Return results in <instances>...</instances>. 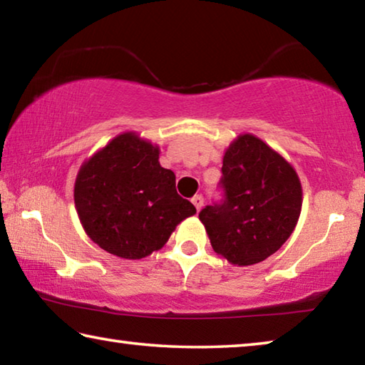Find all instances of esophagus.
<instances>
[{
	"label": "esophagus",
	"mask_w": 365,
	"mask_h": 365,
	"mask_svg": "<svg viewBox=\"0 0 365 365\" xmlns=\"http://www.w3.org/2000/svg\"><path fill=\"white\" fill-rule=\"evenodd\" d=\"M191 202H193V205H195L196 211L200 212V211H201V207H202V205H205V197H202L201 195H195L193 197H191Z\"/></svg>",
	"instance_id": "1"
}]
</instances>
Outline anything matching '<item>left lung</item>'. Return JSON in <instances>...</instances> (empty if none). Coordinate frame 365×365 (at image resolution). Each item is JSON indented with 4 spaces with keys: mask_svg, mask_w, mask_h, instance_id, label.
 Listing matches in <instances>:
<instances>
[{
    "mask_svg": "<svg viewBox=\"0 0 365 365\" xmlns=\"http://www.w3.org/2000/svg\"><path fill=\"white\" fill-rule=\"evenodd\" d=\"M220 187L224 200L200 212L212 250L235 265L257 264L293 233L302 188L293 165L251 133L225 150Z\"/></svg>",
    "mask_w": 365,
    "mask_h": 365,
    "instance_id": "8db88e82",
    "label": "left lung"
}]
</instances>
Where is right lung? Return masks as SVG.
<instances>
[{
	"instance_id": "obj_1",
	"label": "right lung",
	"mask_w": 365,
	"mask_h": 365,
	"mask_svg": "<svg viewBox=\"0 0 365 365\" xmlns=\"http://www.w3.org/2000/svg\"><path fill=\"white\" fill-rule=\"evenodd\" d=\"M73 201L85 233L122 259L150 256L196 214L178 196L175 174L160 168L159 146L135 132L117 135L80 168Z\"/></svg>"
}]
</instances>
